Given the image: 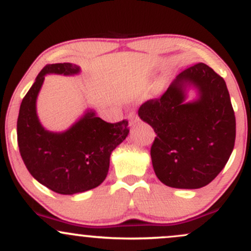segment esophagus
Listing matches in <instances>:
<instances>
[{
	"label": "esophagus",
	"mask_w": 251,
	"mask_h": 251,
	"mask_svg": "<svg viewBox=\"0 0 251 251\" xmlns=\"http://www.w3.org/2000/svg\"><path fill=\"white\" fill-rule=\"evenodd\" d=\"M128 124L129 125H134L135 123L139 122V117L137 116V114L134 113V112H131V113L128 114Z\"/></svg>",
	"instance_id": "1"
}]
</instances>
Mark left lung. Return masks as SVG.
<instances>
[{"label":"left lung","mask_w":251,"mask_h":251,"mask_svg":"<svg viewBox=\"0 0 251 251\" xmlns=\"http://www.w3.org/2000/svg\"><path fill=\"white\" fill-rule=\"evenodd\" d=\"M188 84L200 97L185 102ZM138 116L154 129L152 165L162 183L177 189H200L217 177L235 145L236 119L229 91L221 75L203 62L184 70L160 98L150 99Z\"/></svg>","instance_id":"left-lung-1"}]
</instances>
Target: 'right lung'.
I'll list each match as a JSON object with an SVG mask.
<instances>
[{"label":"right lung","instance_id":"add662e5","mask_svg":"<svg viewBox=\"0 0 251 251\" xmlns=\"http://www.w3.org/2000/svg\"><path fill=\"white\" fill-rule=\"evenodd\" d=\"M79 72V66L70 62L45 66L22 100L17 118V144L25 168L39 183L61 195L99 186L107 176L112 151L129 132L126 119L106 123L93 111L62 133L42 127L36 116V98L45 75Z\"/></svg>","mask_w":251,"mask_h":251}]
</instances>
